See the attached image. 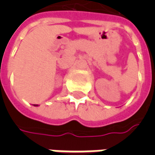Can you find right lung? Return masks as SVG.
Wrapping results in <instances>:
<instances>
[{"mask_svg":"<svg viewBox=\"0 0 155 155\" xmlns=\"http://www.w3.org/2000/svg\"><path fill=\"white\" fill-rule=\"evenodd\" d=\"M34 105H35V106H38V104H34Z\"/></svg>","mask_w":155,"mask_h":155,"instance_id":"1","label":"right lung"}]
</instances>
